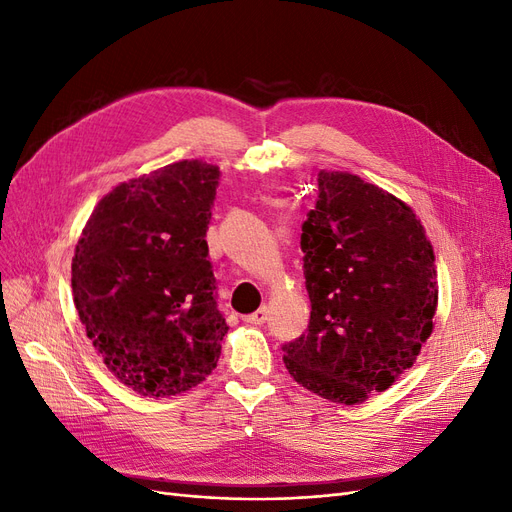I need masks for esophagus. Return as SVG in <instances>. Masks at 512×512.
Wrapping results in <instances>:
<instances>
[{"mask_svg": "<svg viewBox=\"0 0 512 512\" xmlns=\"http://www.w3.org/2000/svg\"><path fill=\"white\" fill-rule=\"evenodd\" d=\"M244 322H247V324H263L265 320H268V307H259L257 311H253V314H249V316H244L242 318Z\"/></svg>", "mask_w": 512, "mask_h": 512, "instance_id": "1", "label": "esophagus"}]
</instances>
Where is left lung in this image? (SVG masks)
Masks as SVG:
<instances>
[{"label":"left lung","instance_id":"left-lung-1","mask_svg":"<svg viewBox=\"0 0 512 512\" xmlns=\"http://www.w3.org/2000/svg\"><path fill=\"white\" fill-rule=\"evenodd\" d=\"M311 316L284 343L293 379L330 402L362 404L412 368L433 332L437 270L414 211L343 171L318 173L301 234Z\"/></svg>","mask_w":512,"mask_h":512}]
</instances>
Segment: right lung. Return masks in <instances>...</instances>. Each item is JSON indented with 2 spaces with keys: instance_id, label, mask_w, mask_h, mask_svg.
Wrapping results in <instances>:
<instances>
[{
  "instance_id": "1",
  "label": "right lung",
  "mask_w": 512,
  "mask_h": 512,
  "mask_svg": "<svg viewBox=\"0 0 512 512\" xmlns=\"http://www.w3.org/2000/svg\"><path fill=\"white\" fill-rule=\"evenodd\" d=\"M219 167L180 161L96 205L73 257V299L106 368L144 397L203 383L228 324L215 303L207 230Z\"/></svg>"
}]
</instances>
